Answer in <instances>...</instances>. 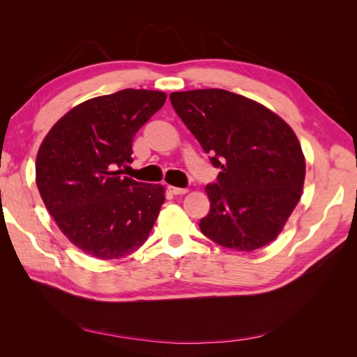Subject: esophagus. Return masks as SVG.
I'll return each instance as SVG.
<instances>
[{
  "label": "esophagus",
  "instance_id": "esophagus-1",
  "mask_svg": "<svg viewBox=\"0 0 357 357\" xmlns=\"http://www.w3.org/2000/svg\"><path fill=\"white\" fill-rule=\"evenodd\" d=\"M168 189L172 195H185V193L188 192V189H185V188H176V186H169Z\"/></svg>",
  "mask_w": 357,
  "mask_h": 357
}]
</instances>
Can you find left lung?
I'll list each match as a JSON object with an SVG mask.
<instances>
[{
  "label": "left lung",
  "instance_id": "8db88e82",
  "mask_svg": "<svg viewBox=\"0 0 357 357\" xmlns=\"http://www.w3.org/2000/svg\"><path fill=\"white\" fill-rule=\"evenodd\" d=\"M172 107L220 172L199 222L211 241L253 252L277 238L301 199L305 159L291 128L266 107L223 89L172 92Z\"/></svg>",
  "mask_w": 357,
  "mask_h": 357
}]
</instances>
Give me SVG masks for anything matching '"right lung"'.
<instances>
[{"label":"right lung","mask_w":357,"mask_h":357,"mask_svg":"<svg viewBox=\"0 0 357 357\" xmlns=\"http://www.w3.org/2000/svg\"><path fill=\"white\" fill-rule=\"evenodd\" d=\"M167 100L164 92L123 89L74 107L43 139L37 188L62 234L80 250L110 261L149 238L164 204L160 185L122 176L137 131Z\"/></svg>","instance_id":"1"}]
</instances>
